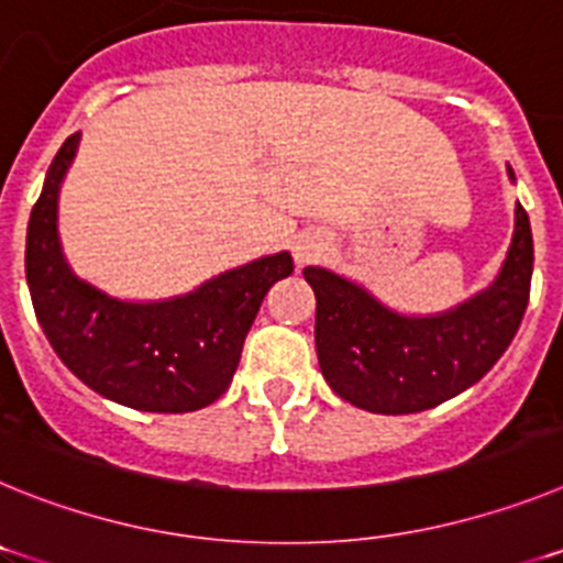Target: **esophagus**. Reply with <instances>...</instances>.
<instances>
[{
  "label": "esophagus",
  "mask_w": 563,
  "mask_h": 563,
  "mask_svg": "<svg viewBox=\"0 0 563 563\" xmlns=\"http://www.w3.org/2000/svg\"><path fill=\"white\" fill-rule=\"evenodd\" d=\"M321 251H324V242H321L316 233H301V236L296 239V247H292L298 265H310V262H316V258L321 256Z\"/></svg>",
  "instance_id": "1"
}]
</instances>
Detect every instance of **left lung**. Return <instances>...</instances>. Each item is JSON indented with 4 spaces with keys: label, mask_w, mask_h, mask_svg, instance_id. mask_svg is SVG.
Instances as JSON below:
<instances>
[{
    "label": "left lung",
    "mask_w": 563,
    "mask_h": 563,
    "mask_svg": "<svg viewBox=\"0 0 563 563\" xmlns=\"http://www.w3.org/2000/svg\"><path fill=\"white\" fill-rule=\"evenodd\" d=\"M305 278L316 290V352L330 389L375 415H415L474 386L505 355L530 301L533 233L516 206L499 278L434 318L397 316L324 267H305Z\"/></svg>",
    "instance_id": "obj_1"
}]
</instances>
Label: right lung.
<instances>
[{"label": "right lung", "instance_id": "add662e5", "mask_svg": "<svg viewBox=\"0 0 563 563\" xmlns=\"http://www.w3.org/2000/svg\"><path fill=\"white\" fill-rule=\"evenodd\" d=\"M76 146L78 134H69L30 211L24 273L38 324L64 366L98 395L163 415L202 409L231 386L267 290L292 273L290 253L256 258L172 301L109 298L73 276L58 245V186Z\"/></svg>", "mask_w": 563, "mask_h": 563}]
</instances>
